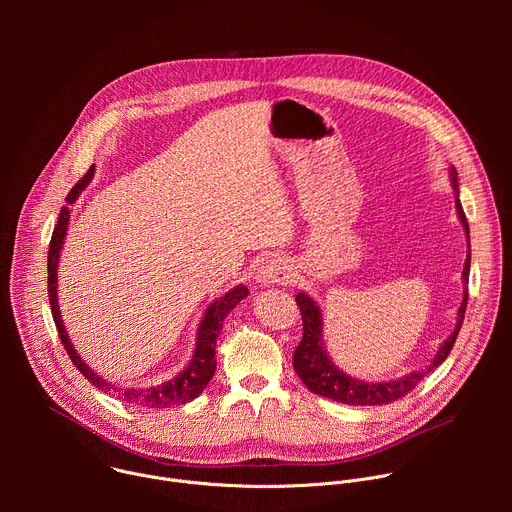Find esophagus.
I'll list each match as a JSON object with an SVG mask.
<instances>
[{
  "instance_id": "esophagus-1",
  "label": "esophagus",
  "mask_w": 512,
  "mask_h": 512,
  "mask_svg": "<svg viewBox=\"0 0 512 512\" xmlns=\"http://www.w3.org/2000/svg\"><path fill=\"white\" fill-rule=\"evenodd\" d=\"M291 267L281 257H271L259 265L255 273V283L259 285H285L291 281Z\"/></svg>"
}]
</instances>
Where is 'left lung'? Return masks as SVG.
Returning <instances> with one entry per match:
<instances>
[{
  "label": "left lung",
  "mask_w": 512,
  "mask_h": 512,
  "mask_svg": "<svg viewBox=\"0 0 512 512\" xmlns=\"http://www.w3.org/2000/svg\"><path fill=\"white\" fill-rule=\"evenodd\" d=\"M450 178H452V186L456 192V210L460 216V223L466 231L468 237V255H466V263H464V271H462V279L464 283H468V275H470V227L466 221V214L462 210L460 198H458V172L452 166L450 168ZM296 302L300 306L302 312V320H304V336L302 342L298 344L296 352H294V369L298 373V377L304 381V385L322 397H328L332 401L338 403H346V405H383V403H391L403 395H407L427 373H431L433 369L440 367V364L448 358L458 332L462 328L464 322V314H466V304H468V291H464V300L458 308V320H456V328L454 332L440 344V350L435 352V356L429 360V364H425V371H411L405 377L393 379V381H383V383H367L354 379L350 375H346L344 371H340L336 364L332 362V358L328 356V350L324 346V322H322V310L318 308V304L306 294V291H300L296 296Z\"/></svg>",
  "instance_id": "left-lung-1"
}]
</instances>
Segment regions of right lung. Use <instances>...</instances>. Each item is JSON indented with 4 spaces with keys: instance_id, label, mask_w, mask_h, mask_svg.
I'll use <instances>...</instances> for the list:
<instances>
[{
    "instance_id": "add662e5",
    "label": "right lung",
    "mask_w": 512,
    "mask_h": 512,
    "mask_svg": "<svg viewBox=\"0 0 512 512\" xmlns=\"http://www.w3.org/2000/svg\"><path fill=\"white\" fill-rule=\"evenodd\" d=\"M95 176V166L89 168V172L75 184L66 196L68 206L75 204L77 198L81 196V192L89 186V182ZM62 206L60 214H58V223L54 227L52 239H50V247H48V300H50V308H52V318L58 330V336L70 356V360L75 362V367L83 373V377L87 381H91L97 389H101L107 395H117V399L137 405V407H152V409H164V407H172V405H182V403H190L192 399H196L204 387L208 385V381L212 379L214 371H216V338L223 330V322L225 318L233 312V308L245 300L249 296V289L239 283L233 289H229L223 298L214 300L198 326V334H196V344H194V352L190 362L184 367V371H180L174 379L154 385V387H123V385H115L107 379H103L99 373H95L89 364L81 358V354L72 346L68 332L62 324V316H60V308H58V259H60V251L64 245V237H66V227H68V218H70V208Z\"/></svg>"
}]
</instances>
